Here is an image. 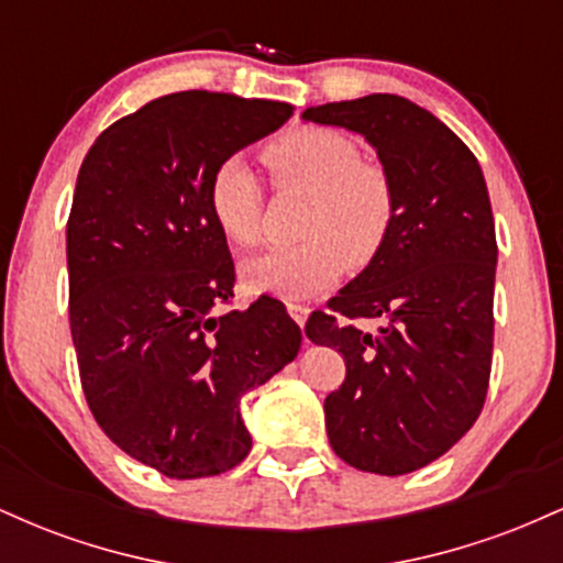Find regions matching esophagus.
Listing matches in <instances>:
<instances>
[{
	"mask_svg": "<svg viewBox=\"0 0 563 563\" xmlns=\"http://www.w3.org/2000/svg\"><path fill=\"white\" fill-rule=\"evenodd\" d=\"M286 309H288L290 318L299 322V325H303V320H307V314H309L307 303H301V301H286Z\"/></svg>",
	"mask_w": 563,
	"mask_h": 563,
	"instance_id": "obj_1",
	"label": "esophagus"
}]
</instances>
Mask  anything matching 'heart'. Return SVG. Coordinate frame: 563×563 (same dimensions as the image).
<instances>
[{"mask_svg":"<svg viewBox=\"0 0 563 563\" xmlns=\"http://www.w3.org/2000/svg\"><path fill=\"white\" fill-rule=\"evenodd\" d=\"M280 192L307 196L299 238L303 243L245 264L254 290L303 299L320 294L344 264L363 269L384 249L394 224V187L384 166L360 158L357 145L335 129L303 126L264 147ZM209 211L232 249L251 251L264 238V190L241 158L217 166L209 183Z\"/></svg>","mask_w":563,"mask_h":563,"instance_id":"obj_1","label":"heart"}]
</instances>
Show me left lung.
Listing matches in <instances>:
<instances>
[{
	"label": "left lung",
	"instance_id": "obj_1",
	"mask_svg": "<svg viewBox=\"0 0 563 563\" xmlns=\"http://www.w3.org/2000/svg\"><path fill=\"white\" fill-rule=\"evenodd\" d=\"M303 119L363 134L397 200L380 254L303 328L346 363L325 397L328 439L349 466L410 474L466 434L487 399L497 241L484 174L466 142L405 97L328 102Z\"/></svg>",
	"mask_w": 563,
	"mask_h": 563
}]
</instances>
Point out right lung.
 <instances>
[{"label":"right lung","instance_id":"obj_1","mask_svg":"<svg viewBox=\"0 0 563 563\" xmlns=\"http://www.w3.org/2000/svg\"><path fill=\"white\" fill-rule=\"evenodd\" d=\"M294 106L177 92L111 124L84 158L66 228L68 318L84 397L113 444L172 479L235 468L241 397L299 354L286 307H230L228 241L209 211L219 164Z\"/></svg>","mask_w":563,"mask_h":563}]
</instances>
